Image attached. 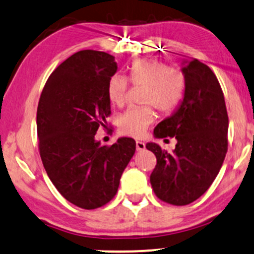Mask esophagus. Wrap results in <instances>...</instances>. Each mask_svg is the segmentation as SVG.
<instances>
[{
  "instance_id": "obj_1",
  "label": "esophagus",
  "mask_w": 254,
  "mask_h": 254,
  "mask_svg": "<svg viewBox=\"0 0 254 254\" xmlns=\"http://www.w3.org/2000/svg\"><path fill=\"white\" fill-rule=\"evenodd\" d=\"M135 145H136V151H144L146 148L145 142H142V141H136Z\"/></svg>"
}]
</instances>
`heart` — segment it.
Here are the masks:
<instances>
[{
    "mask_svg": "<svg viewBox=\"0 0 254 254\" xmlns=\"http://www.w3.org/2000/svg\"><path fill=\"white\" fill-rule=\"evenodd\" d=\"M128 80L134 86H144L141 102L148 106L130 108L119 118V132L124 135L141 138L154 122V107L162 114H170L182 103L187 91V76L183 70L168 66L158 59H139L128 67ZM128 83L125 77H110L107 95L110 103L122 107L126 102Z\"/></svg>",
    "mask_w": 254,
    "mask_h": 254,
    "instance_id": "1",
    "label": "heart"
}]
</instances>
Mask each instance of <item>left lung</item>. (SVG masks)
I'll return each mask as SVG.
<instances>
[{"label":"left lung","instance_id":"8db88e82","mask_svg":"<svg viewBox=\"0 0 254 254\" xmlns=\"http://www.w3.org/2000/svg\"><path fill=\"white\" fill-rule=\"evenodd\" d=\"M186 96L180 108L154 128L156 138L177 139L172 153L154 142L146 144L157 165L150 176L159 199L187 205L207 191L221 169L228 148V115L215 73L193 59L183 67Z\"/></svg>","mask_w":254,"mask_h":254}]
</instances>
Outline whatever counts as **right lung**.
<instances>
[{
    "instance_id": "obj_1",
    "label": "right lung",
    "mask_w": 254,
    "mask_h": 254,
    "mask_svg": "<svg viewBox=\"0 0 254 254\" xmlns=\"http://www.w3.org/2000/svg\"><path fill=\"white\" fill-rule=\"evenodd\" d=\"M118 70L114 57L83 50L51 73L37 110L39 152L53 186L68 202L96 209L114 198L135 152L132 138L95 141L112 114L107 86Z\"/></svg>"
}]
</instances>
